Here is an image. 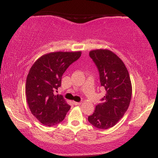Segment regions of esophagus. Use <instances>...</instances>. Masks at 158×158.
<instances>
[{
    "label": "esophagus",
    "mask_w": 158,
    "mask_h": 158,
    "mask_svg": "<svg viewBox=\"0 0 158 158\" xmlns=\"http://www.w3.org/2000/svg\"><path fill=\"white\" fill-rule=\"evenodd\" d=\"M73 103H74L75 105H81V103H82V102H76V101H73Z\"/></svg>",
    "instance_id": "34e87169"
}]
</instances>
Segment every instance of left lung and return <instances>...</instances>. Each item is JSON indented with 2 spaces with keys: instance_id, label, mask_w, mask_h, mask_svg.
Wrapping results in <instances>:
<instances>
[{
  "instance_id": "8db88e82",
  "label": "left lung",
  "mask_w": 158,
  "mask_h": 158,
  "mask_svg": "<svg viewBox=\"0 0 158 158\" xmlns=\"http://www.w3.org/2000/svg\"><path fill=\"white\" fill-rule=\"evenodd\" d=\"M89 55L98 69L106 95L88 119L96 128L107 129L116 125L129 106L132 94L130 77L124 62L109 49H94Z\"/></svg>"
}]
</instances>
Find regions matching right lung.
I'll list each match as a JSON object with an SVG mask.
<instances>
[{"mask_svg":"<svg viewBox=\"0 0 158 158\" xmlns=\"http://www.w3.org/2000/svg\"><path fill=\"white\" fill-rule=\"evenodd\" d=\"M81 51L47 53L30 68L26 83V96L31 114L45 126L52 127L63 121L70 109L61 95L56 94L61 86L63 73L78 59Z\"/></svg>","mask_w":158,"mask_h":158,"instance_id":"1","label":"right lung"}]
</instances>
